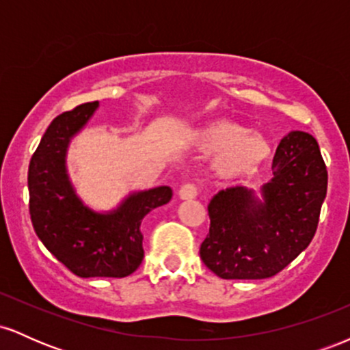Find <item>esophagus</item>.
<instances>
[{
    "instance_id": "34e87169",
    "label": "esophagus",
    "mask_w": 350,
    "mask_h": 350,
    "mask_svg": "<svg viewBox=\"0 0 350 350\" xmlns=\"http://www.w3.org/2000/svg\"><path fill=\"white\" fill-rule=\"evenodd\" d=\"M178 196L179 199L183 200L196 199V196H198V187H196L194 184H184V186H180V189L178 191Z\"/></svg>"
}]
</instances>
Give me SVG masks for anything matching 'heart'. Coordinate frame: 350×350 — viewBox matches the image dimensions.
<instances>
[{
    "label": "heart",
    "mask_w": 350,
    "mask_h": 350,
    "mask_svg": "<svg viewBox=\"0 0 350 350\" xmlns=\"http://www.w3.org/2000/svg\"><path fill=\"white\" fill-rule=\"evenodd\" d=\"M189 143L202 154H214L211 171L220 180H243L255 176L270 158V143L258 131L228 118H217L196 128Z\"/></svg>",
    "instance_id": "b5f03b06"
}]
</instances>
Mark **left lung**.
Instances as JSON below:
<instances>
[{
    "label": "left lung",
    "instance_id": "1",
    "mask_svg": "<svg viewBox=\"0 0 350 350\" xmlns=\"http://www.w3.org/2000/svg\"><path fill=\"white\" fill-rule=\"evenodd\" d=\"M327 171L314 136L291 131L273 158V178L260 196L237 186L208 204L211 228L200 258L224 280L270 278L290 265L316 234Z\"/></svg>",
    "mask_w": 350,
    "mask_h": 350
}]
</instances>
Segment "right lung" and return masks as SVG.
Returning <instances> with one entry per match:
<instances>
[{
	"label": "right lung",
	"instance_id": "right-lung-1",
	"mask_svg": "<svg viewBox=\"0 0 350 350\" xmlns=\"http://www.w3.org/2000/svg\"><path fill=\"white\" fill-rule=\"evenodd\" d=\"M98 108L83 103L52 120L27 171L31 222L44 247L80 278H123L143 262L142 220L172 198L170 186L130 192L107 212L88 207L67 171V150Z\"/></svg>",
	"mask_w": 350,
	"mask_h": 350
}]
</instances>
